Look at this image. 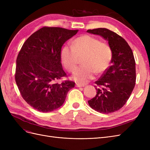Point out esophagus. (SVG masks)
<instances>
[{"instance_id":"34e87169","label":"esophagus","mask_w":150,"mask_h":150,"mask_svg":"<svg viewBox=\"0 0 150 150\" xmlns=\"http://www.w3.org/2000/svg\"><path fill=\"white\" fill-rule=\"evenodd\" d=\"M76 87H78V88H80V87H84V85H83V84H78V83H76Z\"/></svg>"}]
</instances>
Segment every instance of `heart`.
Listing matches in <instances>:
<instances>
[{"label":"heart","mask_w":150,"mask_h":150,"mask_svg":"<svg viewBox=\"0 0 150 150\" xmlns=\"http://www.w3.org/2000/svg\"><path fill=\"white\" fill-rule=\"evenodd\" d=\"M82 59L83 66L75 70L72 79L79 84H85L96 74L105 71L112 58V49L108 44L89 35L79 36L74 40L72 46H65L61 51V60L65 69L72 72Z\"/></svg>","instance_id":"b5f03b06"}]
</instances>
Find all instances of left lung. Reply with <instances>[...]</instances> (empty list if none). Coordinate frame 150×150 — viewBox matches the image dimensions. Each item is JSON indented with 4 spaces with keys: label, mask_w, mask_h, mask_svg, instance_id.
Wrapping results in <instances>:
<instances>
[{
    "label": "left lung",
    "mask_w": 150,
    "mask_h": 150,
    "mask_svg": "<svg viewBox=\"0 0 150 150\" xmlns=\"http://www.w3.org/2000/svg\"><path fill=\"white\" fill-rule=\"evenodd\" d=\"M107 40L112 49L111 65L95 82L96 96L88 101L95 111L109 114L119 110L131 96L136 83L135 60L132 50L121 36L106 28L89 29Z\"/></svg>",
    "instance_id": "1"
}]
</instances>
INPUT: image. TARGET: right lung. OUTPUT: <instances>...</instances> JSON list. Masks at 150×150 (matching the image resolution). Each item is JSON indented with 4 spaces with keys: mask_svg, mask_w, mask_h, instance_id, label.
<instances>
[{
    "mask_svg": "<svg viewBox=\"0 0 150 150\" xmlns=\"http://www.w3.org/2000/svg\"><path fill=\"white\" fill-rule=\"evenodd\" d=\"M78 30L43 27L25 40L16 60L15 79L22 97L30 106L40 112L52 111L64 103L75 83L67 77L61 62L64 42Z\"/></svg>",
    "mask_w": 150,
    "mask_h": 150,
    "instance_id": "obj_1",
    "label": "right lung"
}]
</instances>
